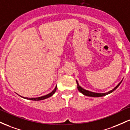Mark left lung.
I'll return each instance as SVG.
<instances>
[{"instance_id":"8db88e82","label":"left lung","mask_w":130,"mask_h":130,"mask_svg":"<svg viewBox=\"0 0 130 130\" xmlns=\"http://www.w3.org/2000/svg\"><path fill=\"white\" fill-rule=\"evenodd\" d=\"M77 82V88H78V91H80V92L82 93L83 94H84V95L85 96H91V97H101V96H106L107 95V94H110V93H111L112 92H113V91H114L115 90H116L117 88V87H119V85H120L121 83H122V80L120 82V83H119V84L117 85L116 86V87H115L113 89V90H110V91H108V92L107 93H94V92H91V91H88V90H86L84 89L83 88H82L78 84V82Z\"/></svg>"}]
</instances>
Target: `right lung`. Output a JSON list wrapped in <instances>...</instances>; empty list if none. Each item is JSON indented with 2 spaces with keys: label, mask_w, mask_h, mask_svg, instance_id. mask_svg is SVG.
I'll list each match as a JSON object with an SVG mask.
<instances>
[{
  "label": "right lung",
  "mask_w": 130,
  "mask_h": 130,
  "mask_svg": "<svg viewBox=\"0 0 130 130\" xmlns=\"http://www.w3.org/2000/svg\"><path fill=\"white\" fill-rule=\"evenodd\" d=\"M56 88H57V86H56L55 88L54 89V90L52 91V92L50 93L49 94H46V95L43 96L39 97V98H24V97H23V98H25V99H27V100H32V101H40V100H45V99H46V98H48L52 96L53 95L54 93H55V91H56Z\"/></svg>",
  "instance_id": "right-lung-1"
}]
</instances>
